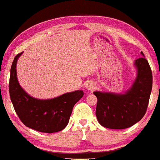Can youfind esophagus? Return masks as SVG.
Instances as JSON below:
<instances>
[{
  "label": "esophagus",
  "mask_w": 160,
  "mask_h": 160,
  "mask_svg": "<svg viewBox=\"0 0 160 160\" xmlns=\"http://www.w3.org/2000/svg\"><path fill=\"white\" fill-rule=\"evenodd\" d=\"M84 88H85V89L87 90H88V91H92V90L95 89V84H94L93 82H86Z\"/></svg>",
  "instance_id": "esophagus-1"
}]
</instances>
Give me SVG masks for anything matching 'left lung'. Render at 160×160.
Returning a JSON list of instances; mask_svg holds the SVG:
<instances>
[{"instance_id":"1","label":"left lung","mask_w":160,"mask_h":160,"mask_svg":"<svg viewBox=\"0 0 160 160\" xmlns=\"http://www.w3.org/2000/svg\"><path fill=\"white\" fill-rule=\"evenodd\" d=\"M143 57L135 60L137 78L125 93L95 91L97 97L96 115L99 124L110 129H125L142 119L146 113L152 90V72Z\"/></svg>"}]
</instances>
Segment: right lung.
Instances as JSON below:
<instances>
[{
	"instance_id": "right-lung-1",
	"label": "right lung",
	"mask_w": 160,
	"mask_h": 160,
	"mask_svg": "<svg viewBox=\"0 0 160 160\" xmlns=\"http://www.w3.org/2000/svg\"><path fill=\"white\" fill-rule=\"evenodd\" d=\"M23 52L15 57L10 70L9 90L14 109L27 127L47 133L62 131L68 125L73 106L84 96L83 91L67 92L51 99L29 96L17 78V62Z\"/></svg>"
}]
</instances>
